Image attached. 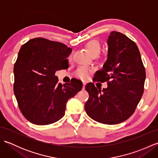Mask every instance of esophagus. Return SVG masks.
<instances>
[{"label":"esophagus","mask_w":158,"mask_h":158,"mask_svg":"<svg viewBox=\"0 0 158 158\" xmlns=\"http://www.w3.org/2000/svg\"><path fill=\"white\" fill-rule=\"evenodd\" d=\"M85 85H86V83H85V81H83V89H85Z\"/></svg>","instance_id":"esophagus-1"}]
</instances>
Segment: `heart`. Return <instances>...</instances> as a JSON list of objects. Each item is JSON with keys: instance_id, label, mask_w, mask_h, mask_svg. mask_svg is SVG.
I'll list each match as a JSON object with an SVG mask.
<instances>
[{"instance_id": "b5f03b06", "label": "heart", "mask_w": 158, "mask_h": 158, "mask_svg": "<svg viewBox=\"0 0 158 158\" xmlns=\"http://www.w3.org/2000/svg\"><path fill=\"white\" fill-rule=\"evenodd\" d=\"M86 49H88V52L91 54L93 57H96L100 55L101 52L102 48L100 43L96 41V40H92L89 41L85 45ZM92 73V70L89 69L88 67L81 66L76 70L75 73V76L80 79L82 80H87L88 79L90 74Z\"/></svg>"}]
</instances>
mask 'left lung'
Masks as SVG:
<instances>
[{
    "mask_svg": "<svg viewBox=\"0 0 158 158\" xmlns=\"http://www.w3.org/2000/svg\"><path fill=\"white\" fill-rule=\"evenodd\" d=\"M107 43L108 59L94 80L106 82L108 87L102 91L88 83L85 109L94 120L112 125L124 122L135 111L144 92L146 73L138 47L127 36L113 31Z\"/></svg>",
    "mask_w": 158,
    "mask_h": 158,
    "instance_id": "1",
    "label": "left lung"
}]
</instances>
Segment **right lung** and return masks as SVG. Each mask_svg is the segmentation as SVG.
Masks as SVG:
<instances>
[{
	"mask_svg": "<svg viewBox=\"0 0 158 158\" xmlns=\"http://www.w3.org/2000/svg\"><path fill=\"white\" fill-rule=\"evenodd\" d=\"M72 49L60 42L38 37L19 49L14 64L13 91L23 117L36 125H48L64 115L67 101L82 89V82L71 79L62 85L57 70L69 67Z\"/></svg>",
	"mask_w": 158,
	"mask_h": 158,
	"instance_id": "add662e5",
	"label": "right lung"
}]
</instances>
